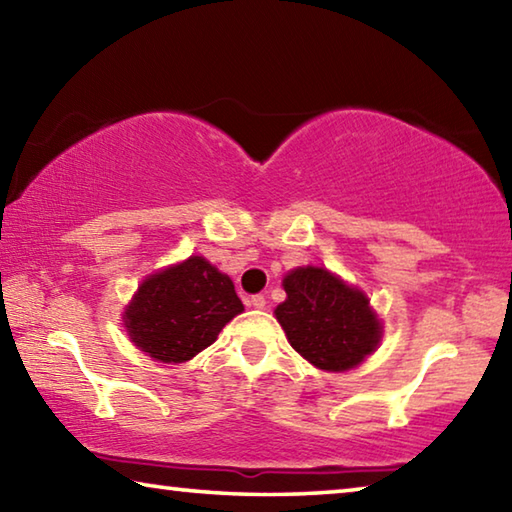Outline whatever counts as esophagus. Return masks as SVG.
<instances>
[{
	"mask_svg": "<svg viewBox=\"0 0 512 512\" xmlns=\"http://www.w3.org/2000/svg\"><path fill=\"white\" fill-rule=\"evenodd\" d=\"M248 305L255 307V309H264L266 307V298L262 296V293H255V296L248 298Z\"/></svg>",
	"mask_w": 512,
	"mask_h": 512,
	"instance_id": "1",
	"label": "esophagus"
}]
</instances>
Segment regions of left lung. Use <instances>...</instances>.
I'll list each match as a JSON object with an SVG mask.
<instances>
[{
	"instance_id": "8db88e82",
	"label": "left lung",
	"mask_w": 512,
	"mask_h": 512,
	"mask_svg": "<svg viewBox=\"0 0 512 512\" xmlns=\"http://www.w3.org/2000/svg\"><path fill=\"white\" fill-rule=\"evenodd\" d=\"M287 300L275 316L293 350L320 370H350L377 348L381 327L368 298L325 268H296L284 277Z\"/></svg>"
}]
</instances>
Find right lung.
Wrapping results in <instances>:
<instances>
[{
    "label": "right lung",
    "instance_id": "add662e5",
    "mask_svg": "<svg viewBox=\"0 0 512 512\" xmlns=\"http://www.w3.org/2000/svg\"><path fill=\"white\" fill-rule=\"evenodd\" d=\"M244 311L235 284L203 257L151 275L126 309L133 343L155 361L183 363L196 357L228 320Z\"/></svg>",
    "mask_w": 512,
    "mask_h": 512
}]
</instances>
